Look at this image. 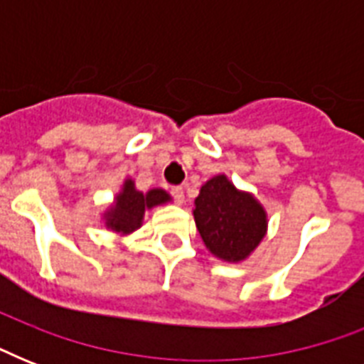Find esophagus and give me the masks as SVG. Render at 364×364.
I'll return each mask as SVG.
<instances>
[{
  "label": "esophagus",
  "mask_w": 364,
  "mask_h": 364,
  "mask_svg": "<svg viewBox=\"0 0 364 364\" xmlns=\"http://www.w3.org/2000/svg\"><path fill=\"white\" fill-rule=\"evenodd\" d=\"M171 196H173V200H176L177 204H183V202H185V191H183V187L171 188Z\"/></svg>",
  "instance_id": "obj_1"
}]
</instances>
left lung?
<instances>
[{
  "mask_svg": "<svg viewBox=\"0 0 364 364\" xmlns=\"http://www.w3.org/2000/svg\"><path fill=\"white\" fill-rule=\"evenodd\" d=\"M193 215L208 251L234 264L247 259L268 230L264 205L251 193L240 191L225 173L202 185Z\"/></svg>",
  "mask_w": 364,
  "mask_h": 364,
  "instance_id": "8db88e82",
  "label": "left lung"
}]
</instances>
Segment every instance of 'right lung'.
Instances as JSON below:
<instances>
[{"mask_svg":"<svg viewBox=\"0 0 364 364\" xmlns=\"http://www.w3.org/2000/svg\"><path fill=\"white\" fill-rule=\"evenodd\" d=\"M171 202V196L164 188H151L147 193L137 191L132 177H126L122 188L117 193L113 204L104 211V225L113 232L128 236L143 225L145 211L156 205Z\"/></svg>","mask_w":364,"mask_h":364,"instance_id":"1","label":"right lung"}]
</instances>
